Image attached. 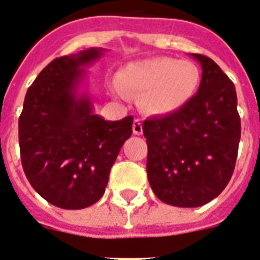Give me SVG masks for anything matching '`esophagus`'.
Instances as JSON below:
<instances>
[{
    "label": "esophagus",
    "instance_id": "1",
    "mask_svg": "<svg viewBox=\"0 0 260 260\" xmlns=\"http://www.w3.org/2000/svg\"><path fill=\"white\" fill-rule=\"evenodd\" d=\"M135 135H141L143 134V124L140 123V120H135L134 125H132Z\"/></svg>",
    "mask_w": 260,
    "mask_h": 260
}]
</instances>
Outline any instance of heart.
<instances>
[{
    "instance_id": "b5f03b06",
    "label": "heart",
    "mask_w": 260,
    "mask_h": 260,
    "mask_svg": "<svg viewBox=\"0 0 260 260\" xmlns=\"http://www.w3.org/2000/svg\"><path fill=\"white\" fill-rule=\"evenodd\" d=\"M200 70L189 60L153 56L126 63L111 84L120 99L141 95L140 104L152 115L181 110L194 98L200 86Z\"/></svg>"
}]
</instances>
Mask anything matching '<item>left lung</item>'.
Here are the masks:
<instances>
[{"label":"left lung","mask_w":260,"mask_h":260,"mask_svg":"<svg viewBox=\"0 0 260 260\" xmlns=\"http://www.w3.org/2000/svg\"><path fill=\"white\" fill-rule=\"evenodd\" d=\"M190 55L202 67L197 93L181 110L143 124L150 187L177 208H198L222 193L241 140L234 83L213 59Z\"/></svg>","instance_id":"left-lung-1"}]
</instances>
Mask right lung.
Masks as SVG:
<instances>
[{
	"instance_id": "1",
	"label": "right lung",
	"mask_w": 260,
	"mask_h": 260,
	"mask_svg": "<svg viewBox=\"0 0 260 260\" xmlns=\"http://www.w3.org/2000/svg\"><path fill=\"white\" fill-rule=\"evenodd\" d=\"M104 51L91 47L56 58L26 92L18 121L23 172L34 190L58 208L78 210L98 202L132 135L134 117L104 120L88 93L79 92L84 67Z\"/></svg>"
}]
</instances>
